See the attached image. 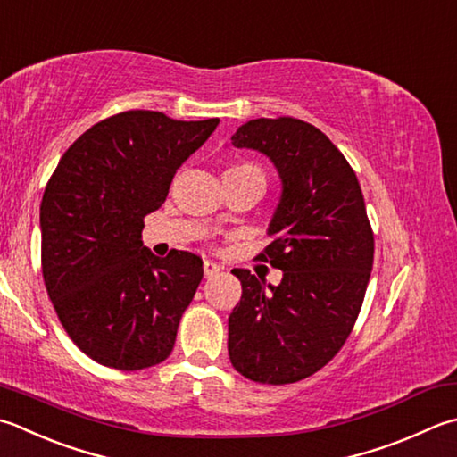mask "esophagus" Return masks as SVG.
<instances>
[{"instance_id":"esophagus-1","label":"esophagus","mask_w":457,"mask_h":457,"mask_svg":"<svg viewBox=\"0 0 457 457\" xmlns=\"http://www.w3.org/2000/svg\"><path fill=\"white\" fill-rule=\"evenodd\" d=\"M203 270H204V278H211V277H214V274L220 270V266L217 262H212V261H204L203 262Z\"/></svg>"}]
</instances>
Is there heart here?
Wrapping results in <instances>:
<instances>
[{
  "label": "heart",
  "instance_id": "1",
  "mask_svg": "<svg viewBox=\"0 0 457 457\" xmlns=\"http://www.w3.org/2000/svg\"><path fill=\"white\" fill-rule=\"evenodd\" d=\"M225 175H258V177L264 179L262 170L254 167V165H251V162H238V165H232Z\"/></svg>",
  "mask_w": 457,
  "mask_h": 457
}]
</instances>
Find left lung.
<instances>
[{
	"instance_id": "1",
	"label": "left lung",
	"mask_w": 457,
	"mask_h": 457,
	"mask_svg": "<svg viewBox=\"0 0 457 457\" xmlns=\"http://www.w3.org/2000/svg\"><path fill=\"white\" fill-rule=\"evenodd\" d=\"M235 147L269 157L282 179L272 243L258 254L278 287L235 269L243 284L228 316V356L258 384H292L338 354L354 328L374 262V232L354 169L320 129L295 117L253 119Z\"/></svg>"
}]
</instances>
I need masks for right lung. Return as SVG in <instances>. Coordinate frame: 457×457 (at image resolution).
<instances>
[{
	"instance_id": "add662e5",
	"label": "right lung",
	"mask_w": 457,
	"mask_h": 457,
	"mask_svg": "<svg viewBox=\"0 0 457 457\" xmlns=\"http://www.w3.org/2000/svg\"><path fill=\"white\" fill-rule=\"evenodd\" d=\"M217 125L125 111L87 129L51 175L39 209L43 280L69 338L97 364L133 372L173 352L203 261L154 256L143 219Z\"/></svg>"
}]
</instances>
